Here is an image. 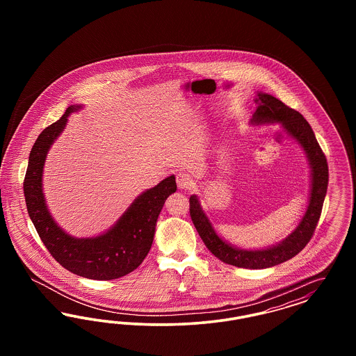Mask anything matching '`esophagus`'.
I'll return each mask as SVG.
<instances>
[{
	"instance_id": "obj_1",
	"label": "esophagus",
	"mask_w": 356,
	"mask_h": 356,
	"mask_svg": "<svg viewBox=\"0 0 356 356\" xmlns=\"http://www.w3.org/2000/svg\"><path fill=\"white\" fill-rule=\"evenodd\" d=\"M176 183H177L179 189H188V188H191L192 184H193L191 176L186 175L184 172H179V173L176 175Z\"/></svg>"
}]
</instances>
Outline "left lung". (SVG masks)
I'll return each instance as SVG.
<instances>
[{
    "mask_svg": "<svg viewBox=\"0 0 356 356\" xmlns=\"http://www.w3.org/2000/svg\"><path fill=\"white\" fill-rule=\"evenodd\" d=\"M254 93L256 109L250 124L254 127L280 125L284 135L298 143L305 152L309 167V196L305 215L296 228L279 243L264 248L245 250L231 244L216 232L196 195L189 197V212L204 244L221 261L240 268L263 270L292 259L309 241L322 213L328 186V165L311 125L299 112L268 93L259 90Z\"/></svg>",
    "mask_w": 356,
    "mask_h": 356,
    "instance_id": "obj_1",
    "label": "left lung"
}]
</instances>
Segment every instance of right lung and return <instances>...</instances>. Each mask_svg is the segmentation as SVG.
Wrapping results in <instances>:
<instances>
[{
	"mask_svg": "<svg viewBox=\"0 0 356 356\" xmlns=\"http://www.w3.org/2000/svg\"><path fill=\"white\" fill-rule=\"evenodd\" d=\"M69 105L61 119L45 128L29 154L24 195L29 218L51 256L68 271L93 280L121 277L143 263L152 247L159 215L177 186L170 175L157 186L140 193L112 227L96 236L76 237L53 219L44 193V167L51 145L68 124V118L83 109Z\"/></svg>",
	"mask_w": 356,
	"mask_h": 356,
	"instance_id": "obj_1",
	"label": "right lung"
}]
</instances>
